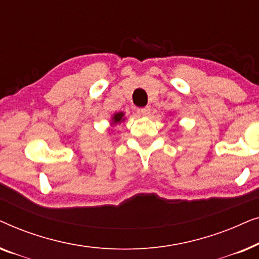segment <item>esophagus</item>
<instances>
[{
  "label": "esophagus",
  "instance_id": "obj_1",
  "mask_svg": "<svg viewBox=\"0 0 259 259\" xmlns=\"http://www.w3.org/2000/svg\"><path fill=\"white\" fill-rule=\"evenodd\" d=\"M140 113H141V114H143L144 116H148V115L151 114V108L148 107V106H147V107L141 108V109H140Z\"/></svg>",
  "mask_w": 259,
  "mask_h": 259
}]
</instances>
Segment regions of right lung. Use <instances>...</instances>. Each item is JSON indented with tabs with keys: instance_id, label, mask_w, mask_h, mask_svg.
<instances>
[{
	"instance_id": "right-lung-1",
	"label": "right lung",
	"mask_w": 259,
	"mask_h": 259,
	"mask_svg": "<svg viewBox=\"0 0 259 259\" xmlns=\"http://www.w3.org/2000/svg\"><path fill=\"white\" fill-rule=\"evenodd\" d=\"M123 115H125V114H123L122 112L115 113V114L112 116V125H116V123H120L121 121H123V120H125Z\"/></svg>"
}]
</instances>
